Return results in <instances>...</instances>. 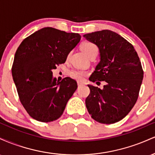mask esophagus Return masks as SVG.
Segmentation results:
<instances>
[{
  "mask_svg": "<svg viewBox=\"0 0 155 155\" xmlns=\"http://www.w3.org/2000/svg\"><path fill=\"white\" fill-rule=\"evenodd\" d=\"M77 84H78V87H79L82 86V85H83V83H81V82H78V83H77Z\"/></svg>",
  "mask_w": 155,
  "mask_h": 155,
  "instance_id": "esophagus-1",
  "label": "esophagus"
}]
</instances>
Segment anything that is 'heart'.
Returning <instances> with one entry per match:
<instances>
[{
  "label": "heart",
  "instance_id": "obj_1",
  "mask_svg": "<svg viewBox=\"0 0 155 155\" xmlns=\"http://www.w3.org/2000/svg\"><path fill=\"white\" fill-rule=\"evenodd\" d=\"M81 49L89 57L94 52H97V47L95 44L90 41H84L81 44ZM88 74V72L85 70H79V69H73L69 73V75L73 79L82 81L85 76Z\"/></svg>",
  "mask_w": 155,
  "mask_h": 155
}]
</instances>
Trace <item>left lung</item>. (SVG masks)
Segmentation results:
<instances>
[{
    "label": "left lung",
    "instance_id": "1",
    "mask_svg": "<svg viewBox=\"0 0 155 155\" xmlns=\"http://www.w3.org/2000/svg\"><path fill=\"white\" fill-rule=\"evenodd\" d=\"M84 37L97 45L101 56L89 79L106 83L102 90L88 85L86 107L97 122L115 123L127 116L138 97L143 78L140 59L132 44L115 32L103 30Z\"/></svg>",
    "mask_w": 155,
    "mask_h": 155
}]
</instances>
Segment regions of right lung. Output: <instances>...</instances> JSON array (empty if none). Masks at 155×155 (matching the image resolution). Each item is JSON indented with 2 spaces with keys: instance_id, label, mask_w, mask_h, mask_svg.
Wrapping results in <instances>:
<instances>
[{
  "instance_id": "1",
  "label": "right lung",
  "mask_w": 155,
  "mask_h": 155,
  "mask_svg": "<svg viewBox=\"0 0 155 155\" xmlns=\"http://www.w3.org/2000/svg\"><path fill=\"white\" fill-rule=\"evenodd\" d=\"M80 39L79 33L47 27L25 38L17 49L12 76L21 104L34 120L49 122L63 114L77 83L70 77L57 81L51 71L65 63Z\"/></svg>"
}]
</instances>
